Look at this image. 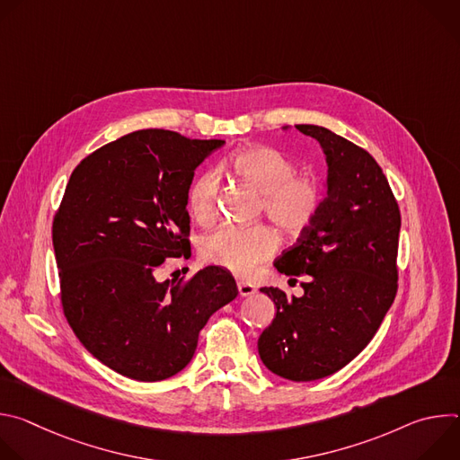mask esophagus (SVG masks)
Returning <instances> with one entry per match:
<instances>
[{"mask_svg":"<svg viewBox=\"0 0 460 460\" xmlns=\"http://www.w3.org/2000/svg\"><path fill=\"white\" fill-rule=\"evenodd\" d=\"M254 291H256V288L251 282H238L240 296H251V295H254Z\"/></svg>","mask_w":460,"mask_h":460,"instance_id":"esophagus-1","label":"esophagus"}]
</instances>
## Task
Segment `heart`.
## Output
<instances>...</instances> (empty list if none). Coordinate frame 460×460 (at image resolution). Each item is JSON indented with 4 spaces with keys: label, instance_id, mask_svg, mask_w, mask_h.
I'll list each match as a JSON object with an SVG mask.
<instances>
[{
    "label": "heart",
    "instance_id": "b5f03b06",
    "mask_svg": "<svg viewBox=\"0 0 460 460\" xmlns=\"http://www.w3.org/2000/svg\"><path fill=\"white\" fill-rule=\"evenodd\" d=\"M231 171L260 192V211H264L284 233L305 231L322 208V190L307 176L296 174V162L286 153L254 146L238 151ZM220 178L208 171L196 178L189 189V209L196 222L211 224L217 217ZM279 238L268 226H224L202 242L208 261L236 275H249L258 264L275 254Z\"/></svg>",
    "mask_w": 460,
    "mask_h": 460
}]
</instances>
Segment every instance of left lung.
<instances>
[{"label": "left lung", "mask_w": 460, "mask_h": 460, "mask_svg": "<svg viewBox=\"0 0 460 460\" xmlns=\"http://www.w3.org/2000/svg\"><path fill=\"white\" fill-rule=\"evenodd\" d=\"M295 127L325 155L327 196L314 222L275 260L291 280L302 277L304 295L260 289L277 314L258 339V355L275 375L309 382L349 364L395 300L401 211L367 151L325 127Z\"/></svg>", "instance_id": "1"}]
</instances>
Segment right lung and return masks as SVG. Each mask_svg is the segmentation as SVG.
I'll return each instance as SVG.
<instances>
[{"instance_id": "1", "label": "right lung", "mask_w": 460, "mask_h": 460, "mask_svg": "<svg viewBox=\"0 0 460 460\" xmlns=\"http://www.w3.org/2000/svg\"><path fill=\"white\" fill-rule=\"evenodd\" d=\"M224 144L135 130L84 158L65 187L52 222L63 313L85 349L123 376L181 371L209 316L238 295L218 266L187 282L155 277L190 249L194 169Z\"/></svg>"}]
</instances>
